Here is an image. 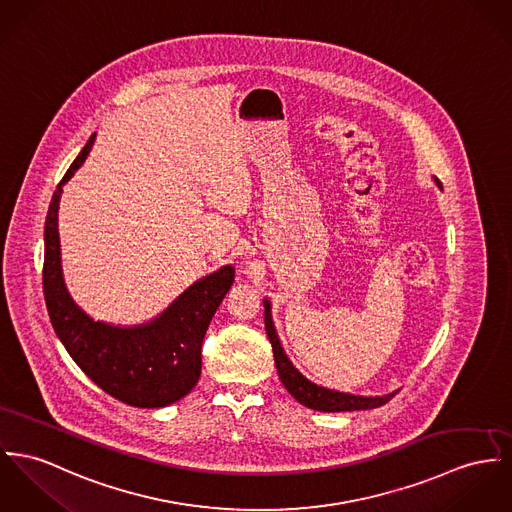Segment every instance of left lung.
<instances>
[{"mask_svg":"<svg viewBox=\"0 0 512 512\" xmlns=\"http://www.w3.org/2000/svg\"><path fill=\"white\" fill-rule=\"evenodd\" d=\"M265 304V329L269 335V341L273 345V353H275L276 370L280 376V382L284 384V388L290 392L294 399H298L302 405L315 409V411H325V413H339V411H362V409H374L380 407L384 403H388L394 394L376 395V397H362V395L343 394V392H335V390H327L321 388L314 382H310L308 378H304L294 364L288 360V356L284 354V349L278 341L276 335L275 323L271 317V304L269 300H263Z\"/></svg>","mask_w":512,"mask_h":512,"instance_id":"8db88e82","label":"left lung"}]
</instances>
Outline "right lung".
I'll list each match as a JSON object with an SVG mask.
<instances>
[{
  "instance_id": "1",
  "label": "right lung",
  "mask_w": 512,
  "mask_h": 512,
  "mask_svg": "<svg viewBox=\"0 0 512 512\" xmlns=\"http://www.w3.org/2000/svg\"><path fill=\"white\" fill-rule=\"evenodd\" d=\"M95 134L58 183L44 226L42 288L52 327L79 368L109 395L134 407H165L197 386L202 339L234 284L226 265L189 286L163 314L144 325L117 327L95 321L72 300L60 261L58 206L62 187L87 158Z\"/></svg>"
}]
</instances>
